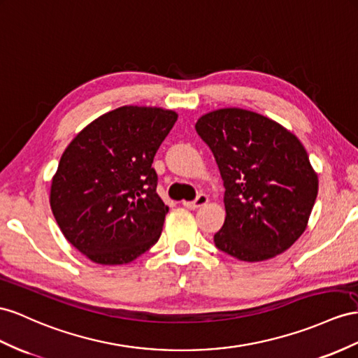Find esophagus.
<instances>
[{
    "label": "esophagus",
    "instance_id": "34e87169",
    "mask_svg": "<svg viewBox=\"0 0 358 358\" xmlns=\"http://www.w3.org/2000/svg\"><path fill=\"white\" fill-rule=\"evenodd\" d=\"M207 203H208V196L206 194H199L195 201H185V203H182V206L187 207V208L195 210V208H199V207L206 206Z\"/></svg>",
    "mask_w": 358,
    "mask_h": 358
}]
</instances>
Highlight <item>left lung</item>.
Here are the masks:
<instances>
[{
    "mask_svg": "<svg viewBox=\"0 0 358 358\" xmlns=\"http://www.w3.org/2000/svg\"><path fill=\"white\" fill-rule=\"evenodd\" d=\"M195 128L225 187L215 245L250 263L287 251L306 231L319 189L304 145L281 124L237 107L208 112Z\"/></svg>",
    "mask_w": 358,
    "mask_h": 358,
    "instance_id": "obj_1",
    "label": "left lung"
}]
</instances>
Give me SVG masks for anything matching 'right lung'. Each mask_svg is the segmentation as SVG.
<instances>
[{
    "mask_svg": "<svg viewBox=\"0 0 358 358\" xmlns=\"http://www.w3.org/2000/svg\"><path fill=\"white\" fill-rule=\"evenodd\" d=\"M178 115L124 106L101 115L62 154L50 190L66 241L98 264L136 260L159 241L169 207L151 168Z\"/></svg>",
    "mask_w": 358,
    "mask_h": 358,
    "instance_id": "obj_1",
    "label": "right lung"
}]
</instances>
